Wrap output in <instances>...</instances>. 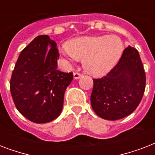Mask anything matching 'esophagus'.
Listing matches in <instances>:
<instances>
[{
    "label": "esophagus",
    "mask_w": 155,
    "mask_h": 155,
    "mask_svg": "<svg viewBox=\"0 0 155 155\" xmlns=\"http://www.w3.org/2000/svg\"><path fill=\"white\" fill-rule=\"evenodd\" d=\"M73 75H74V79H75V80H79V79L82 76L81 74H80V73H78V72H75Z\"/></svg>",
    "instance_id": "1"
}]
</instances>
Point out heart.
<instances>
[{
  "label": "heart",
  "instance_id": "1",
  "mask_svg": "<svg viewBox=\"0 0 155 155\" xmlns=\"http://www.w3.org/2000/svg\"><path fill=\"white\" fill-rule=\"evenodd\" d=\"M123 50V42L115 35L83 36L67 42L61 52L71 61L82 58L83 67L87 73L102 76L113 69Z\"/></svg>",
  "mask_w": 155,
  "mask_h": 155
}]
</instances>
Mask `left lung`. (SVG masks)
I'll use <instances>...</instances> for the list:
<instances>
[{
	"label": "left lung",
	"mask_w": 155,
	"mask_h": 155,
	"mask_svg": "<svg viewBox=\"0 0 155 155\" xmlns=\"http://www.w3.org/2000/svg\"><path fill=\"white\" fill-rule=\"evenodd\" d=\"M145 85L146 75L139 53L129 46L110 72L101 79L93 80L92 109L105 120L125 117L142 101Z\"/></svg>",
	"instance_id": "1"
}]
</instances>
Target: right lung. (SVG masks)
I'll list each match as a JSON object with an SVG mask.
<instances>
[{
	"mask_svg": "<svg viewBox=\"0 0 155 155\" xmlns=\"http://www.w3.org/2000/svg\"><path fill=\"white\" fill-rule=\"evenodd\" d=\"M58 56L55 42L48 35H40L18 57L10 80L11 94L18 110L33 122H50L63 110L73 74L57 69Z\"/></svg>",
	"mask_w": 155,
	"mask_h": 155,
	"instance_id": "1",
	"label": "right lung"
}]
</instances>
